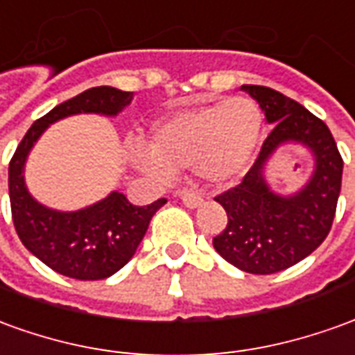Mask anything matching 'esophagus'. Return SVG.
I'll use <instances>...</instances> for the list:
<instances>
[{"instance_id": "34e87169", "label": "esophagus", "mask_w": 355, "mask_h": 355, "mask_svg": "<svg viewBox=\"0 0 355 355\" xmlns=\"http://www.w3.org/2000/svg\"><path fill=\"white\" fill-rule=\"evenodd\" d=\"M178 196H180V200H182V203H184L186 207H198V205H202L203 202L202 194H198L194 190H180Z\"/></svg>"}]
</instances>
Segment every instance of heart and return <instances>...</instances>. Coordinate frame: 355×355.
I'll return each mask as SVG.
<instances>
[{
	"label": "heart",
	"mask_w": 355,
	"mask_h": 355,
	"mask_svg": "<svg viewBox=\"0 0 355 355\" xmlns=\"http://www.w3.org/2000/svg\"><path fill=\"white\" fill-rule=\"evenodd\" d=\"M261 135L263 115L255 101H213L155 123L150 153L135 150L132 157L150 175L198 167L213 182H229L250 165Z\"/></svg>",
	"instance_id": "b5f03b06"
}]
</instances>
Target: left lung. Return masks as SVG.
<instances>
[{
	"label": "left lung",
	"instance_id": "left-lung-1",
	"mask_svg": "<svg viewBox=\"0 0 355 355\" xmlns=\"http://www.w3.org/2000/svg\"><path fill=\"white\" fill-rule=\"evenodd\" d=\"M275 123L242 182L215 196L229 223L213 238L217 254L242 271L271 275L302 261L333 227L344 161L329 126L298 101L267 86H242ZM306 143L316 155V173L298 195H272L264 182V161L281 143Z\"/></svg>",
	"mask_w": 355,
	"mask_h": 355
}]
</instances>
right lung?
<instances>
[{"label": "right lung", "mask_w": 355, "mask_h": 355, "mask_svg": "<svg viewBox=\"0 0 355 355\" xmlns=\"http://www.w3.org/2000/svg\"><path fill=\"white\" fill-rule=\"evenodd\" d=\"M132 101V92L98 86L59 103L34 121L9 161V200L17 234L24 248L49 269L78 281H101L123 269L142 242L153 213L165 205H135L121 192L86 209L53 211L38 203L24 184V161L34 142L51 123L76 113L117 115Z\"/></svg>", "instance_id": "add662e5"}]
</instances>
